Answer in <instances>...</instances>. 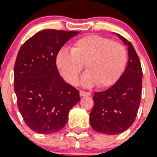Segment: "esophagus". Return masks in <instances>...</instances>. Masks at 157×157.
I'll list each match as a JSON object with an SVG mask.
<instances>
[{
  "label": "esophagus",
  "instance_id": "1",
  "mask_svg": "<svg viewBox=\"0 0 157 157\" xmlns=\"http://www.w3.org/2000/svg\"><path fill=\"white\" fill-rule=\"evenodd\" d=\"M90 94H91L90 92L83 91V90H81V91H80V95H81V96H90Z\"/></svg>",
  "mask_w": 157,
  "mask_h": 157
}]
</instances>
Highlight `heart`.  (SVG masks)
<instances>
[{"label": "heart", "mask_w": 157, "mask_h": 157, "mask_svg": "<svg viewBox=\"0 0 157 157\" xmlns=\"http://www.w3.org/2000/svg\"><path fill=\"white\" fill-rule=\"evenodd\" d=\"M128 52L123 44L111 39L90 34L77 39L71 51L62 49L57 56V67L63 77L71 85L78 83L79 76L86 65L83 86H112L123 72Z\"/></svg>", "instance_id": "heart-1"}]
</instances>
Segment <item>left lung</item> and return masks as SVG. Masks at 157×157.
I'll use <instances>...</instances> for the list:
<instances>
[{"instance_id":"8db88e82","label":"left lung","mask_w":157,"mask_h":157,"mask_svg":"<svg viewBox=\"0 0 157 157\" xmlns=\"http://www.w3.org/2000/svg\"><path fill=\"white\" fill-rule=\"evenodd\" d=\"M128 46V61L118 81L106 90L94 92L90 114L94 131L108 135L124 132L135 121L142 96V71L139 57L130 42L119 34Z\"/></svg>"}]
</instances>
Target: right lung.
Segmentation results:
<instances>
[{
	"mask_svg": "<svg viewBox=\"0 0 157 157\" xmlns=\"http://www.w3.org/2000/svg\"><path fill=\"white\" fill-rule=\"evenodd\" d=\"M78 31L44 29L32 36L18 52L14 85L18 109L27 126L38 133L63 129L79 90L60 76L56 59L61 48Z\"/></svg>",
	"mask_w": 157,
	"mask_h": 157,
	"instance_id": "right-lung-1",
	"label": "right lung"
}]
</instances>
